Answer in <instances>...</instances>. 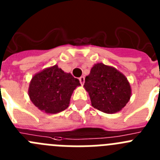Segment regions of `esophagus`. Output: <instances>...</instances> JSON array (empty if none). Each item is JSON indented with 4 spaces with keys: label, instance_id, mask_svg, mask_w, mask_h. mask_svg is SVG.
Wrapping results in <instances>:
<instances>
[{
    "label": "esophagus",
    "instance_id": "34e87169",
    "mask_svg": "<svg viewBox=\"0 0 160 160\" xmlns=\"http://www.w3.org/2000/svg\"><path fill=\"white\" fill-rule=\"evenodd\" d=\"M79 81H80V83H81V85H83L85 82V78L83 77V76H82V77L79 78Z\"/></svg>",
    "mask_w": 160,
    "mask_h": 160
}]
</instances>
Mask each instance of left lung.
Segmentation results:
<instances>
[{"instance_id": "8db88e82", "label": "left lung", "mask_w": 160, "mask_h": 160, "mask_svg": "<svg viewBox=\"0 0 160 160\" xmlns=\"http://www.w3.org/2000/svg\"><path fill=\"white\" fill-rule=\"evenodd\" d=\"M84 88L90 95L93 107L109 114L120 112L132 95L127 78L115 67L102 62L93 66L85 78Z\"/></svg>"}]
</instances>
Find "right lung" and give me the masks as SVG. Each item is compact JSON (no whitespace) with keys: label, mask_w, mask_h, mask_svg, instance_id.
<instances>
[{"label":"right lung","mask_w":160,"mask_h":160,"mask_svg":"<svg viewBox=\"0 0 160 160\" xmlns=\"http://www.w3.org/2000/svg\"><path fill=\"white\" fill-rule=\"evenodd\" d=\"M79 86L81 84L78 79L55 65L32 77L28 96L39 110L49 114L58 113L69 106L71 95Z\"/></svg>","instance_id":"right-lung-1"}]
</instances>
